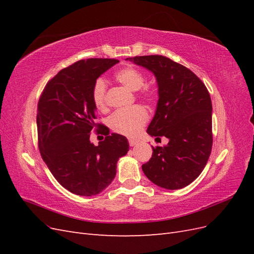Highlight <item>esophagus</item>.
<instances>
[{"instance_id":"1","label":"esophagus","mask_w":254,"mask_h":254,"mask_svg":"<svg viewBox=\"0 0 254 254\" xmlns=\"http://www.w3.org/2000/svg\"><path fill=\"white\" fill-rule=\"evenodd\" d=\"M137 143H139V141L135 140V139H129V145L131 146V147H132V146H135Z\"/></svg>"}]
</instances>
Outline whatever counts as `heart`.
<instances>
[{
    "mask_svg": "<svg viewBox=\"0 0 254 254\" xmlns=\"http://www.w3.org/2000/svg\"><path fill=\"white\" fill-rule=\"evenodd\" d=\"M117 79L123 86L131 91H139L145 84V76L143 73L132 66H127L118 71L114 75ZM106 83L104 80L99 79L96 81L93 88V102L97 109H106ZM143 94L146 98L151 99L153 97V91L149 88H146L143 91ZM148 120V113L142 106H133L128 109H120L115 111L108 120L110 128L117 133L133 136L140 131L142 127L146 124Z\"/></svg>",
    "mask_w": 254,
    "mask_h": 254,
    "instance_id": "heart-1",
    "label": "heart"
}]
</instances>
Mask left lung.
<instances>
[{
  "mask_svg": "<svg viewBox=\"0 0 254 254\" xmlns=\"http://www.w3.org/2000/svg\"><path fill=\"white\" fill-rule=\"evenodd\" d=\"M155 75L158 104L147 128L150 136L168 139L166 146L152 147V156L142 165L156 186L179 190L201 174L211 155L212 102L204 83L188 67L160 56L126 58Z\"/></svg>",
  "mask_w": 254,
  "mask_h": 254,
  "instance_id": "8db88e82",
  "label": "left lung"
}]
</instances>
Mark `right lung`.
Masks as SVG:
<instances>
[{
    "mask_svg": "<svg viewBox=\"0 0 254 254\" xmlns=\"http://www.w3.org/2000/svg\"><path fill=\"white\" fill-rule=\"evenodd\" d=\"M117 59L79 60L58 72L45 86L38 103V142L43 161L55 179L68 191L94 196L117 175V164L129 150L126 136L109 134L94 145L91 130L96 127L93 88L97 78Z\"/></svg>",
    "mask_w": 254,
    "mask_h": 254,
    "instance_id": "1",
    "label": "right lung"
}]
</instances>
